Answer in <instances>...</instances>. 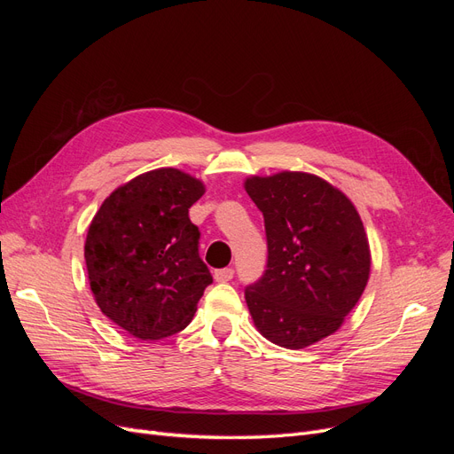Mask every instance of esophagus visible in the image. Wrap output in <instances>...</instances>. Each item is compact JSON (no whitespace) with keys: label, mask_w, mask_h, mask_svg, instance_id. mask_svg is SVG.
Returning <instances> with one entry per match:
<instances>
[{"label":"esophagus","mask_w":454,"mask_h":454,"mask_svg":"<svg viewBox=\"0 0 454 454\" xmlns=\"http://www.w3.org/2000/svg\"><path fill=\"white\" fill-rule=\"evenodd\" d=\"M232 277H235V270H232L231 267L217 269V270L214 272V278H215V282H229Z\"/></svg>","instance_id":"34e87169"}]
</instances>
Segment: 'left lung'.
Instances as JSON below:
<instances>
[{"mask_svg": "<svg viewBox=\"0 0 454 454\" xmlns=\"http://www.w3.org/2000/svg\"><path fill=\"white\" fill-rule=\"evenodd\" d=\"M265 219L267 269L244 295L259 333L305 348L335 333L358 303L371 255L345 193L318 176L280 172L244 184Z\"/></svg>", "mask_w": 454, "mask_h": 454, "instance_id": "1", "label": "left lung"}]
</instances>
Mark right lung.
Returning <instances> with one entry per match:
<instances>
[{
  "label": "right lung",
  "mask_w": 454,
  "mask_h": 454,
  "mask_svg": "<svg viewBox=\"0 0 454 454\" xmlns=\"http://www.w3.org/2000/svg\"><path fill=\"white\" fill-rule=\"evenodd\" d=\"M202 195L197 177L159 168L117 187L92 219L85 261L96 305L134 337L182 332L212 284L189 219Z\"/></svg>",
  "instance_id": "right-lung-1"
}]
</instances>
